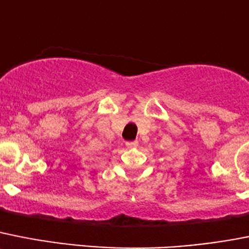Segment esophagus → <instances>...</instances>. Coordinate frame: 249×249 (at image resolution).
<instances>
[{
  "label": "esophagus",
  "instance_id": "34e87169",
  "mask_svg": "<svg viewBox=\"0 0 249 249\" xmlns=\"http://www.w3.org/2000/svg\"><path fill=\"white\" fill-rule=\"evenodd\" d=\"M139 145V142L137 141H127L126 142V146L128 148H132V147H136V146Z\"/></svg>",
  "mask_w": 249,
  "mask_h": 249
}]
</instances>
